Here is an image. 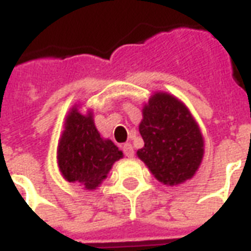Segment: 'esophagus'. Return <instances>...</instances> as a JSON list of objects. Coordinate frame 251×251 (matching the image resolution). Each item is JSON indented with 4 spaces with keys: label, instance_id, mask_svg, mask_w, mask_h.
Instances as JSON below:
<instances>
[{
    "label": "esophagus",
    "instance_id": "obj_1",
    "mask_svg": "<svg viewBox=\"0 0 251 251\" xmlns=\"http://www.w3.org/2000/svg\"><path fill=\"white\" fill-rule=\"evenodd\" d=\"M122 149H124V153H125V155L127 158H133V157H134V149H133L131 144L127 142V144H125L122 146Z\"/></svg>",
    "mask_w": 251,
    "mask_h": 251
}]
</instances>
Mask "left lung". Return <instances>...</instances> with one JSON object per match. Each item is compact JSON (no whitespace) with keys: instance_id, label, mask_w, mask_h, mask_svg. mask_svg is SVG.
Returning a JSON list of instances; mask_svg holds the SVG:
<instances>
[{"instance_id":"obj_1","label":"left lung","mask_w":251,"mask_h":251,"mask_svg":"<svg viewBox=\"0 0 251 251\" xmlns=\"http://www.w3.org/2000/svg\"><path fill=\"white\" fill-rule=\"evenodd\" d=\"M144 148L137 157L155 179L177 186L194 177L203 158L205 141L190 110L181 100L155 92L142 107L140 122Z\"/></svg>"}]
</instances>
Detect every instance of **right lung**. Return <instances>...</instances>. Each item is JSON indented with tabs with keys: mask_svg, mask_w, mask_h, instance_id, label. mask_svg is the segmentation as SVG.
<instances>
[{
	"mask_svg": "<svg viewBox=\"0 0 251 251\" xmlns=\"http://www.w3.org/2000/svg\"><path fill=\"white\" fill-rule=\"evenodd\" d=\"M122 157L113 141L101 137L92 110L82 114L79 105L69 110L57 146V165L65 181L96 190Z\"/></svg>",
	"mask_w": 251,
	"mask_h": 251,
	"instance_id": "add662e5",
	"label": "right lung"
}]
</instances>
